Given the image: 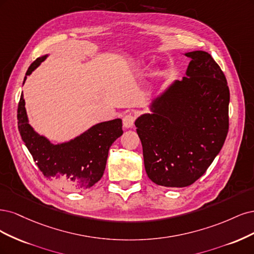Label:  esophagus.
I'll return each instance as SVG.
<instances>
[{
  "label": "esophagus",
  "mask_w": 254,
  "mask_h": 254,
  "mask_svg": "<svg viewBox=\"0 0 254 254\" xmlns=\"http://www.w3.org/2000/svg\"><path fill=\"white\" fill-rule=\"evenodd\" d=\"M135 115L132 113H128V114H126V115L124 116V118H122V122H124V127L126 128H129L132 127L135 124Z\"/></svg>",
  "instance_id": "esophagus-1"
}]
</instances>
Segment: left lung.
I'll return each mask as SVG.
<instances>
[{
  "instance_id": "1",
  "label": "left lung",
  "mask_w": 254,
  "mask_h": 254,
  "mask_svg": "<svg viewBox=\"0 0 254 254\" xmlns=\"http://www.w3.org/2000/svg\"><path fill=\"white\" fill-rule=\"evenodd\" d=\"M187 76L152 103L153 114L135 121L145 172L153 183L183 188L206 173L229 129L230 92L211 55L195 51Z\"/></svg>"
}]
</instances>
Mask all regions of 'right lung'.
Here are the masks:
<instances>
[{
	"label": "right lung",
	"mask_w": 254,
	"mask_h": 254,
	"mask_svg": "<svg viewBox=\"0 0 254 254\" xmlns=\"http://www.w3.org/2000/svg\"><path fill=\"white\" fill-rule=\"evenodd\" d=\"M45 58L43 56L30 64L24 82ZM17 116L22 140L39 170L66 191H84L100 181L111 145L124 133L121 119H114L94 126L69 142L55 145L29 126L23 94Z\"/></svg>",
	"instance_id": "add662e5"
}]
</instances>
